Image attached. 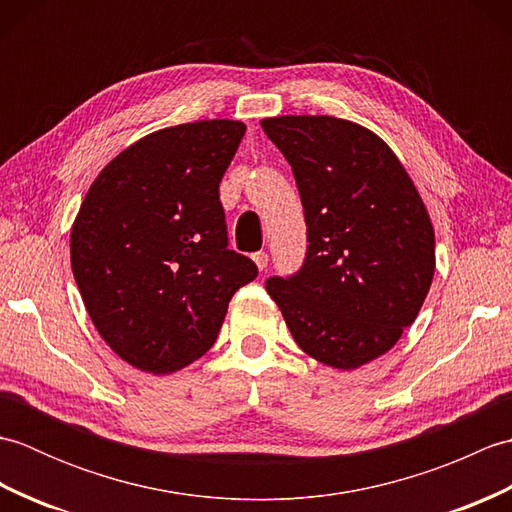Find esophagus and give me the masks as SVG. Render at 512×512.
Masks as SVG:
<instances>
[{
  "label": "esophagus",
  "mask_w": 512,
  "mask_h": 512,
  "mask_svg": "<svg viewBox=\"0 0 512 512\" xmlns=\"http://www.w3.org/2000/svg\"><path fill=\"white\" fill-rule=\"evenodd\" d=\"M253 262L257 264L259 270H264L268 266V253H264V250H259V253L253 255Z\"/></svg>",
  "instance_id": "obj_1"
}]
</instances>
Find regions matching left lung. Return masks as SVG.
I'll list each match as a JSON object with an SVG mask.
<instances>
[{
  "label": "left lung",
  "mask_w": 512,
  "mask_h": 512,
  "mask_svg": "<svg viewBox=\"0 0 512 512\" xmlns=\"http://www.w3.org/2000/svg\"><path fill=\"white\" fill-rule=\"evenodd\" d=\"M262 127L292 167L308 235L301 268L268 277V295L303 352L361 367L396 345L431 288L429 213L369 129L334 116H277Z\"/></svg>",
  "instance_id": "8db88e82"
}]
</instances>
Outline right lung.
<instances>
[{"label":"right lung","mask_w":512,"mask_h":512,"mask_svg":"<svg viewBox=\"0 0 512 512\" xmlns=\"http://www.w3.org/2000/svg\"><path fill=\"white\" fill-rule=\"evenodd\" d=\"M239 121H198L140 138L85 195L70 235L76 286L96 330L143 372L193 363L228 301L257 277L228 248L220 182L242 143Z\"/></svg>","instance_id":"obj_1"}]
</instances>
